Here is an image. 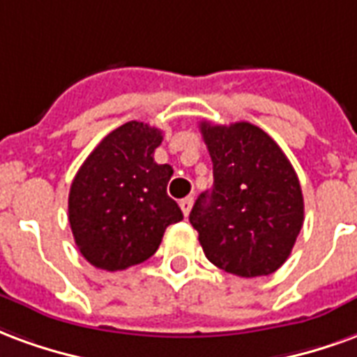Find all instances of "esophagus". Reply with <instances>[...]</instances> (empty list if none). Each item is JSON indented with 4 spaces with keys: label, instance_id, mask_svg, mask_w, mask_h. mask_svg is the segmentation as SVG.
Instances as JSON below:
<instances>
[{
    "label": "esophagus",
    "instance_id": "1",
    "mask_svg": "<svg viewBox=\"0 0 357 357\" xmlns=\"http://www.w3.org/2000/svg\"><path fill=\"white\" fill-rule=\"evenodd\" d=\"M192 204H194V199L192 197H184V199H181V209L182 213H184V217H188L190 211H192Z\"/></svg>",
    "mask_w": 357,
    "mask_h": 357
}]
</instances>
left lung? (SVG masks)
I'll return each mask as SVG.
<instances>
[{
  "mask_svg": "<svg viewBox=\"0 0 357 357\" xmlns=\"http://www.w3.org/2000/svg\"><path fill=\"white\" fill-rule=\"evenodd\" d=\"M211 161L213 188L197 197L190 222L205 257L241 278L275 272L303 228L304 202L295 169L257 125L199 123Z\"/></svg>",
  "mask_w": 357,
  "mask_h": 357,
  "instance_id": "left-lung-1",
  "label": "left lung"
}]
</instances>
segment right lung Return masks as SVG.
<instances>
[{
  "instance_id": "right-lung-1",
  "label": "right lung",
  "mask_w": 357,
  "mask_h": 357,
  "mask_svg": "<svg viewBox=\"0 0 357 357\" xmlns=\"http://www.w3.org/2000/svg\"><path fill=\"white\" fill-rule=\"evenodd\" d=\"M163 135L127 121L89 153L74 176L68 218L79 253L100 270L116 272L150 259L182 211L167 196L171 165L153 161Z\"/></svg>"
}]
</instances>
